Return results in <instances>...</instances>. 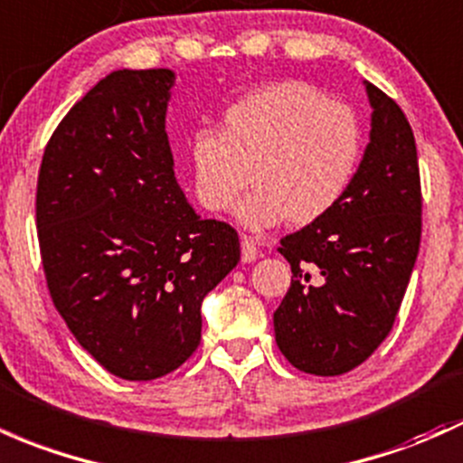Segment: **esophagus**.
<instances>
[{"label": "esophagus", "mask_w": 463, "mask_h": 463, "mask_svg": "<svg viewBox=\"0 0 463 463\" xmlns=\"http://www.w3.org/2000/svg\"><path fill=\"white\" fill-rule=\"evenodd\" d=\"M257 257H259V246H257V241L252 240V237L243 235V237H241V261L250 263V261H255Z\"/></svg>", "instance_id": "esophagus-1"}]
</instances>
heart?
<instances>
[{
  "label": "heart",
  "mask_w": 463,
  "mask_h": 463,
  "mask_svg": "<svg viewBox=\"0 0 463 463\" xmlns=\"http://www.w3.org/2000/svg\"><path fill=\"white\" fill-rule=\"evenodd\" d=\"M363 149L358 118L347 105L298 80L268 85L237 100L220 131H200L189 146L195 197L226 213L252 182L240 208L248 228L288 220H321L352 184Z\"/></svg>",
  "instance_id": "b5f03b06"
}]
</instances>
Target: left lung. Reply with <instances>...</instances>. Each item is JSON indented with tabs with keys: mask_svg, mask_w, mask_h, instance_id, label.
Masks as SVG:
<instances>
[{
	"mask_svg": "<svg viewBox=\"0 0 463 463\" xmlns=\"http://www.w3.org/2000/svg\"><path fill=\"white\" fill-rule=\"evenodd\" d=\"M372 134L345 195L327 215L286 235L279 252L292 283L274 312V338L298 372L340 375L393 327L421 237L413 129L372 83Z\"/></svg>",
	"mask_w": 463,
	"mask_h": 463,
	"instance_id": "left-lung-1",
	"label": "left lung"
}]
</instances>
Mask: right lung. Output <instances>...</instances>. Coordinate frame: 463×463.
Wrapping results in <instances>:
<instances>
[{
  "mask_svg": "<svg viewBox=\"0 0 463 463\" xmlns=\"http://www.w3.org/2000/svg\"><path fill=\"white\" fill-rule=\"evenodd\" d=\"M171 70H118L65 114L43 151L37 232L54 307L123 380L175 372L202 338V301L237 266L240 235L202 220L165 131Z\"/></svg>",
  "mask_w": 463,
  "mask_h": 463,
  "instance_id": "right-lung-1",
  "label": "right lung"
}]
</instances>
